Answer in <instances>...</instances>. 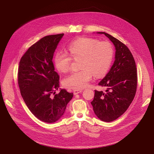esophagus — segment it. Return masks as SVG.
Wrapping results in <instances>:
<instances>
[{
  "mask_svg": "<svg viewBox=\"0 0 154 154\" xmlns=\"http://www.w3.org/2000/svg\"><path fill=\"white\" fill-rule=\"evenodd\" d=\"M82 91V89H75V90H73V94H74L75 95H76V94H77L81 93Z\"/></svg>",
  "mask_w": 154,
  "mask_h": 154,
  "instance_id": "esophagus-1",
  "label": "esophagus"
}]
</instances>
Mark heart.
I'll return each instance as SVG.
<instances>
[{
	"instance_id": "heart-1",
	"label": "heart",
	"mask_w": 154,
	"mask_h": 154,
	"mask_svg": "<svg viewBox=\"0 0 154 154\" xmlns=\"http://www.w3.org/2000/svg\"><path fill=\"white\" fill-rule=\"evenodd\" d=\"M70 53L60 51L54 56V64L60 72H68L72 58H81V70L74 71L63 79V84L69 88L81 89L88 86L94 74L95 77L104 76L108 72L113 58V48L109 42H100L91 38L75 40L68 46Z\"/></svg>"
}]
</instances>
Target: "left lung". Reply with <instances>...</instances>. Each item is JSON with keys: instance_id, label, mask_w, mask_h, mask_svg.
Masks as SVG:
<instances>
[{"instance_id": "8db88e82", "label": "left lung", "mask_w": 154, "mask_h": 154, "mask_svg": "<svg viewBox=\"0 0 154 154\" xmlns=\"http://www.w3.org/2000/svg\"><path fill=\"white\" fill-rule=\"evenodd\" d=\"M108 37L115 47V60L99 83L106 87V92L95 90L91 102L95 115L101 121L111 122L118 118L128 108L134 99L137 86L135 60L127 46L105 32H97Z\"/></svg>"}]
</instances>
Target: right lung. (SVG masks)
<instances>
[{
  "mask_svg": "<svg viewBox=\"0 0 154 154\" xmlns=\"http://www.w3.org/2000/svg\"><path fill=\"white\" fill-rule=\"evenodd\" d=\"M63 35H49L39 39L24 53L18 69V84L24 101L38 119L48 123L62 118L73 96L62 89L51 96L60 87L52 59Z\"/></svg>",
  "mask_w": 154,
  "mask_h": 154,
  "instance_id": "obj_1",
  "label": "right lung"
}]
</instances>
